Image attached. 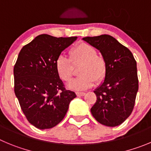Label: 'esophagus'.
<instances>
[{"instance_id":"obj_1","label":"esophagus","mask_w":151,"mask_h":151,"mask_svg":"<svg viewBox=\"0 0 151 151\" xmlns=\"http://www.w3.org/2000/svg\"><path fill=\"white\" fill-rule=\"evenodd\" d=\"M76 94H77V96H84L86 93L85 92H79V91H77V92H76Z\"/></svg>"}]
</instances>
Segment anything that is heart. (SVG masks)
I'll return each mask as SVG.
<instances>
[{
	"instance_id": "b5f03b06",
	"label": "heart",
	"mask_w": 151,
	"mask_h": 151,
	"mask_svg": "<svg viewBox=\"0 0 151 151\" xmlns=\"http://www.w3.org/2000/svg\"><path fill=\"white\" fill-rule=\"evenodd\" d=\"M74 65L81 63L78 69L80 75L69 83L68 87L76 91L90 88L95 80L100 82L106 72V63L102 56H98L96 49L87 43H80L70 51ZM68 57L60 55L55 61V68L59 77L65 82H69L73 75V66Z\"/></svg>"
}]
</instances>
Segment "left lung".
<instances>
[{
  "label": "left lung",
  "instance_id": "left-lung-1",
  "mask_svg": "<svg viewBox=\"0 0 151 151\" xmlns=\"http://www.w3.org/2000/svg\"><path fill=\"white\" fill-rule=\"evenodd\" d=\"M101 52L106 72L94 91L96 103L91 108L93 117L101 124H122L133 109L139 89L136 62L130 50L109 35L83 38Z\"/></svg>",
  "mask_w": 151,
  "mask_h": 151
}]
</instances>
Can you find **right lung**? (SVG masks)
I'll use <instances>...</instances> for the list:
<instances>
[{"mask_svg": "<svg viewBox=\"0 0 151 151\" xmlns=\"http://www.w3.org/2000/svg\"><path fill=\"white\" fill-rule=\"evenodd\" d=\"M77 39L39 35L18 54L13 71L15 96L28 122L38 129L58 124L77 97L65 88L55 68L56 58Z\"/></svg>", "mask_w": 151, "mask_h": 151, "instance_id": "1", "label": "right lung"}]
</instances>
